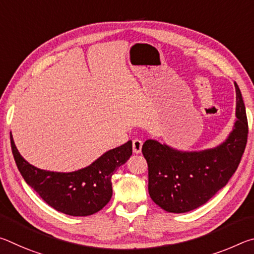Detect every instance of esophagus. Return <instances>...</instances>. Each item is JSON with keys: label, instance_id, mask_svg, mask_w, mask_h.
<instances>
[{"label": "esophagus", "instance_id": "1", "mask_svg": "<svg viewBox=\"0 0 254 254\" xmlns=\"http://www.w3.org/2000/svg\"><path fill=\"white\" fill-rule=\"evenodd\" d=\"M132 149L134 153H140L141 149H142V141L139 139H134L132 141Z\"/></svg>", "mask_w": 254, "mask_h": 254}]
</instances>
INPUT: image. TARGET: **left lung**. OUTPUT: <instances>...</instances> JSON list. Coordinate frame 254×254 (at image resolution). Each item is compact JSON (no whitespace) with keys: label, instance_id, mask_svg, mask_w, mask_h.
<instances>
[{"label":"left lung","instance_id":"left-lung-1","mask_svg":"<svg viewBox=\"0 0 254 254\" xmlns=\"http://www.w3.org/2000/svg\"><path fill=\"white\" fill-rule=\"evenodd\" d=\"M236 121L227 139L216 148L183 152L147 140L142 153L148 163L149 194L169 213H186L208 201L229 183L240 165L248 141V119L238 84Z\"/></svg>","mask_w":254,"mask_h":254}]
</instances>
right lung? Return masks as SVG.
<instances>
[{"label":"right lung","instance_id":"right-lung-1","mask_svg":"<svg viewBox=\"0 0 254 254\" xmlns=\"http://www.w3.org/2000/svg\"><path fill=\"white\" fill-rule=\"evenodd\" d=\"M16 167L30 187L58 212L88 216L101 210L112 197V176L132 154V141L109 150L86 168L56 173L37 168L25 161L10 134Z\"/></svg>","mask_w":254,"mask_h":254}]
</instances>
